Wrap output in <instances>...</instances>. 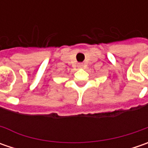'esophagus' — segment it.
Returning a JSON list of instances; mask_svg holds the SVG:
<instances>
[{
    "label": "esophagus",
    "instance_id": "34e87169",
    "mask_svg": "<svg viewBox=\"0 0 148 148\" xmlns=\"http://www.w3.org/2000/svg\"><path fill=\"white\" fill-rule=\"evenodd\" d=\"M78 67H80V68L83 67V63H78Z\"/></svg>",
    "mask_w": 148,
    "mask_h": 148
}]
</instances>
